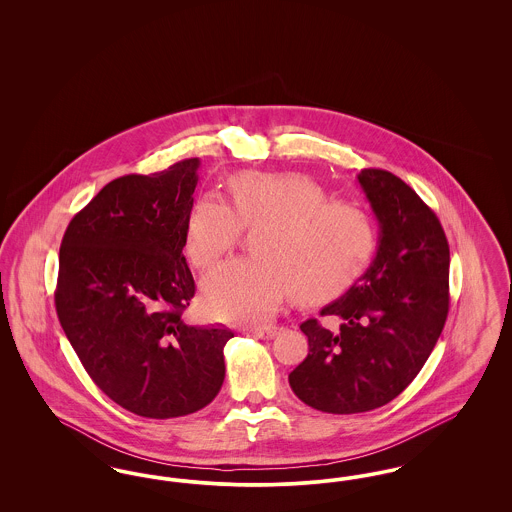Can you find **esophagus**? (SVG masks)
Listing matches in <instances>:
<instances>
[{
	"label": "esophagus",
	"instance_id": "1",
	"mask_svg": "<svg viewBox=\"0 0 512 512\" xmlns=\"http://www.w3.org/2000/svg\"><path fill=\"white\" fill-rule=\"evenodd\" d=\"M276 330H278V326H255V328H251V334L261 340H268V338H274Z\"/></svg>",
	"mask_w": 512,
	"mask_h": 512
}]
</instances>
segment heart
I'll list each match as a JSON object with an SVG mask.
<instances>
[{
  "instance_id": "heart-1",
  "label": "heart",
  "mask_w": 512,
  "mask_h": 512,
  "mask_svg": "<svg viewBox=\"0 0 512 512\" xmlns=\"http://www.w3.org/2000/svg\"><path fill=\"white\" fill-rule=\"evenodd\" d=\"M234 205L203 195L186 224V249L195 267L209 270L228 257L245 230H259L257 257L232 261L203 282L205 307L222 318L263 320L280 299L317 303L338 295L374 249L365 211L326 199L315 178L301 172H242L230 180Z\"/></svg>"
}]
</instances>
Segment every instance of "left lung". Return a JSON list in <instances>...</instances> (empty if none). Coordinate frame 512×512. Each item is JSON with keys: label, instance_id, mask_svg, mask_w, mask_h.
<instances>
[{"label": "left lung", "instance_id": "8db88e82", "mask_svg": "<svg viewBox=\"0 0 512 512\" xmlns=\"http://www.w3.org/2000/svg\"><path fill=\"white\" fill-rule=\"evenodd\" d=\"M380 224L365 274L301 324L305 361L290 372L293 393L332 414L366 413L405 390L428 361L449 313V244L436 213L401 178L382 169L357 176Z\"/></svg>", "mask_w": 512, "mask_h": 512}]
</instances>
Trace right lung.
<instances>
[{
	"mask_svg": "<svg viewBox=\"0 0 512 512\" xmlns=\"http://www.w3.org/2000/svg\"><path fill=\"white\" fill-rule=\"evenodd\" d=\"M199 159L109 182L69 222L55 309L99 390L146 418L209 405L224 382V326H188L195 282L182 255Z\"/></svg>",
	"mask_w": 512,
	"mask_h": 512,
	"instance_id": "obj_1",
	"label": "right lung"
}]
</instances>
